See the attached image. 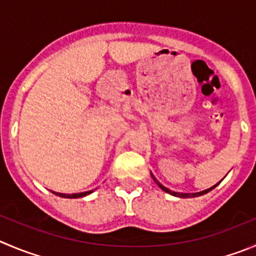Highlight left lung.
I'll list each match as a JSON object with an SVG mask.
<instances>
[{
    "mask_svg": "<svg viewBox=\"0 0 256 256\" xmlns=\"http://www.w3.org/2000/svg\"><path fill=\"white\" fill-rule=\"evenodd\" d=\"M152 178H154V176H152ZM154 180H155V183H156L158 186H159V187L162 188V190H164V192H166V193H169V194H173V196H176V197H182V198H190V197H198V196H202V194H204V193H207V192H210V190H214V187H216V186H214V187L212 188H210V190H202V192H198V193H192V194H190V193H176V192H173V190H168V188H166L164 187V186H162L160 183L158 182L156 179L154 178Z\"/></svg>",
    "mask_w": 256,
    "mask_h": 256,
    "instance_id": "left-lung-1",
    "label": "left lung"
}]
</instances>
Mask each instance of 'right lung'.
Returning <instances> with one entry per match:
<instances>
[{
  "label": "right lung",
  "mask_w": 256,
  "mask_h": 256,
  "mask_svg": "<svg viewBox=\"0 0 256 256\" xmlns=\"http://www.w3.org/2000/svg\"><path fill=\"white\" fill-rule=\"evenodd\" d=\"M93 190H90V192H83V193H74V194H64V193H58V192H52L54 194L59 196V197H64V198H78V197H84V196L90 194L92 193Z\"/></svg>",
  "instance_id": "right-lung-1"
}]
</instances>
